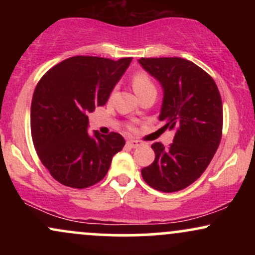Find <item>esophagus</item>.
Wrapping results in <instances>:
<instances>
[{"instance_id": "esophagus-1", "label": "esophagus", "mask_w": 255, "mask_h": 255, "mask_svg": "<svg viewBox=\"0 0 255 255\" xmlns=\"http://www.w3.org/2000/svg\"><path fill=\"white\" fill-rule=\"evenodd\" d=\"M127 145L129 146L131 148H135V147H139V146L142 145L141 141H139V140H134V139H130L127 141Z\"/></svg>"}]
</instances>
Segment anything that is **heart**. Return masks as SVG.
I'll return each mask as SVG.
<instances>
[{"label":"heart","instance_id":"obj_1","mask_svg":"<svg viewBox=\"0 0 255 255\" xmlns=\"http://www.w3.org/2000/svg\"><path fill=\"white\" fill-rule=\"evenodd\" d=\"M131 84H133V89L135 91L136 95L146 92V91L156 90L153 83H152L151 78L148 77L145 72L135 73L133 77V80H131Z\"/></svg>","mask_w":255,"mask_h":255}]
</instances>
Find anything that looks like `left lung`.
<instances>
[{
	"label": "left lung",
	"instance_id": "8db88e82",
	"mask_svg": "<svg viewBox=\"0 0 255 255\" xmlns=\"http://www.w3.org/2000/svg\"><path fill=\"white\" fill-rule=\"evenodd\" d=\"M139 63L163 89L159 120L175 130L172 144L154 142V158L141 170L157 191L171 193L197 181L217 151L223 128L222 98L204 69L181 57L140 58Z\"/></svg>",
	"mask_w": 255,
	"mask_h": 255
}]
</instances>
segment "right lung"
Returning <instances> with one entry per match:
<instances>
[{"label": "right lung", "instance_id": "obj_1", "mask_svg": "<svg viewBox=\"0 0 255 255\" xmlns=\"http://www.w3.org/2000/svg\"><path fill=\"white\" fill-rule=\"evenodd\" d=\"M131 57L119 61L74 56L57 63L37 84L31 103V134L38 157L51 176L83 189L103 180L126 144L121 134L87 133L89 118L107 103Z\"/></svg>", "mask_w": 255, "mask_h": 255}]
</instances>
